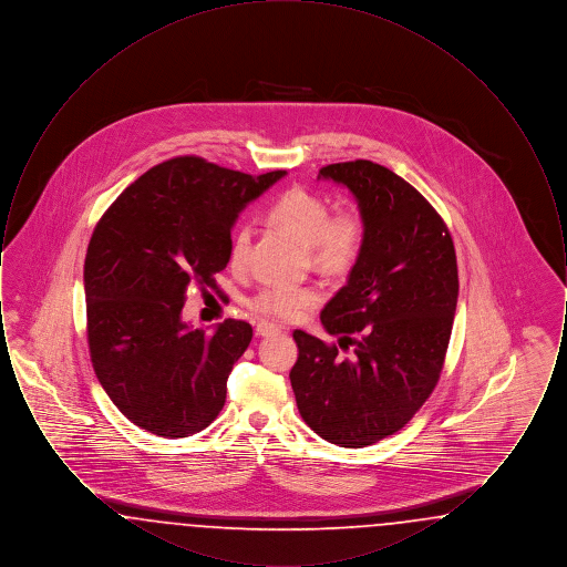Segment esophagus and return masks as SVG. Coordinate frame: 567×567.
<instances>
[{"label": "esophagus", "instance_id": "obj_1", "mask_svg": "<svg viewBox=\"0 0 567 567\" xmlns=\"http://www.w3.org/2000/svg\"><path fill=\"white\" fill-rule=\"evenodd\" d=\"M274 333H278V327L271 323H259L257 324V336H261V338H268V336H274Z\"/></svg>", "mask_w": 567, "mask_h": 567}]
</instances>
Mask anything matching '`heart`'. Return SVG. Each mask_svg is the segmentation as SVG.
I'll return each mask as SVG.
<instances>
[{"instance_id": "b5f03b06", "label": "heart", "mask_w": 567, "mask_h": 567, "mask_svg": "<svg viewBox=\"0 0 567 567\" xmlns=\"http://www.w3.org/2000/svg\"><path fill=\"white\" fill-rule=\"evenodd\" d=\"M329 206L310 190L291 189L282 193L268 210L271 225L289 234L293 240L306 246L315 266L333 274L351 270L357 261L365 227L361 216L354 213L329 215ZM250 234L243 227L236 231L229 248V268L240 271L248 261ZM319 299V293L310 287H287L271 285L261 289L248 301V306L268 319L293 321L306 308Z\"/></svg>"}]
</instances>
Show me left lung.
<instances>
[{
	"mask_svg": "<svg viewBox=\"0 0 567 567\" xmlns=\"http://www.w3.org/2000/svg\"><path fill=\"white\" fill-rule=\"evenodd\" d=\"M319 178L351 190L365 240L321 312L348 354L296 329L289 378L312 432L363 449L400 432L437 384L457 310V257L432 204L389 167L331 163Z\"/></svg>",
	"mask_w": 567,
	"mask_h": 567,
	"instance_id": "8db88e82",
	"label": "left lung"
}]
</instances>
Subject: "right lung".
Returning <instances> with one entry per match:
<instances>
[{
  "mask_svg": "<svg viewBox=\"0 0 567 567\" xmlns=\"http://www.w3.org/2000/svg\"><path fill=\"white\" fill-rule=\"evenodd\" d=\"M287 172L250 176L199 157L151 167L100 218L84 259L86 336L100 384L134 425L162 437L206 430L252 327L183 321L189 287L216 289L244 208Z\"/></svg>",
  "mask_w": 567,
  "mask_h": 567,
  "instance_id": "add662e5",
  "label": "right lung"
}]
</instances>
